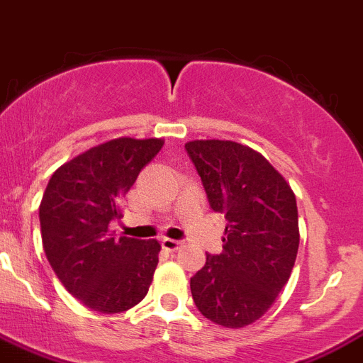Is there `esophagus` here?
<instances>
[{"label":"esophagus","instance_id":"obj_1","mask_svg":"<svg viewBox=\"0 0 363 363\" xmlns=\"http://www.w3.org/2000/svg\"><path fill=\"white\" fill-rule=\"evenodd\" d=\"M183 246V241H178V239H169V238H164L162 239V248L166 252H177Z\"/></svg>","mask_w":363,"mask_h":363}]
</instances>
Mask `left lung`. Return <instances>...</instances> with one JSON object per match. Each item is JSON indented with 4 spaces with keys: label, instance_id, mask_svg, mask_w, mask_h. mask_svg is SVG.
Returning <instances> with one entry per match:
<instances>
[{
    "label": "left lung",
    "instance_id": "obj_1",
    "mask_svg": "<svg viewBox=\"0 0 363 363\" xmlns=\"http://www.w3.org/2000/svg\"><path fill=\"white\" fill-rule=\"evenodd\" d=\"M213 211L227 220L222 253L190 278L197 309L227 328L267 313L289 281L298 250L295 194L253 148L225 140L185 145Z\"/></svg>",
    "mask_w": 363,
    "mask_h": 363
}]
</instances>
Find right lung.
<instances>
[{"instance_id": "right-lung-1", "label": "right lung", "mask_w": 363, "mask_h": 363, "mask_svg": "<svg viewBox=\"0 0 363 363\" xmlns=\"http://www.w3.org/2000/svg\"><path fill=\"white\" fill-rule=\"evenodd\" d=\"M164 140L117 138L62 164L40 204L45 255L65 289L92 311L122 313L147 295L159 264L155 239L117 238L122 197Z\"/></svg>"}]
</instances>
